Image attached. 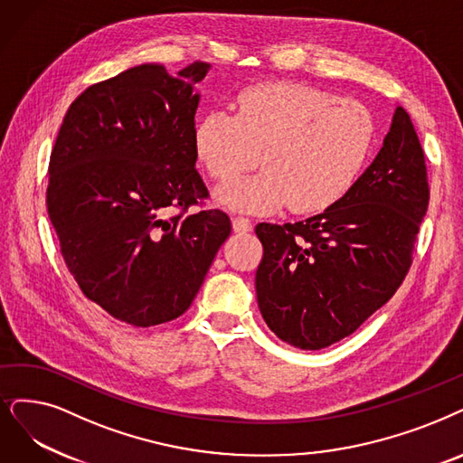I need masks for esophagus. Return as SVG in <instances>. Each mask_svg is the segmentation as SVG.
Returning a JSON list of instances; mask_svg holds the SVG:
<instances>
[{
  "mask_svg": "<svg viewBox=\"0 0 463 463\" xmlns=\"http://www.w3.org/2000/svg\"><path fill=\"white\" fill-rule=\"evenodd\" d=\"M232 226H233V232L235 233H249L252 232V222L245 216H235L232 220Z\"/></svg>",
  "mask_w": 463,
  "mask_h": 463,
  "instance_id": "esophagus-1",
  "label": "esophagus"
}]
</instances>
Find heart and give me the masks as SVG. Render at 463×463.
<instances>
[{
  "mask_svg": "<svg viewBox=\"0 0 463 463\" xmlns=\"http://www.w3.org/2000/svg\"><path fill=\"white\" fill-rule=\"evenodd\" d=\"M195 152L214 180L260 163L264 171L228 182L216 199L233 211L266 214L287 205L319 213L355 186L376 144V119L355 100L292 83L239 92L235 116L213 109L195 127Z\"/></svg>",
  "mask_w": 463,
  "mask_h": 463,
  "instance_id": "b5f03b06",
  "label": "heart"
}]
</instances>
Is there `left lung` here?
Returning a JSON list of instances; mask_svg holds the SVG:
<instances>
[{"label":"left lung","mask_w":463,"mask_h":463,"mask_svg":"<svg viewBox=\"0 0 463 463\" xmlns=\"http://www.w3.org/2000/svg\"><path fill=\"white\" fill-rule=\"evenodd\" d=\"M428 205L421 144L397 106L376 159L338 203L296 224L256 226V298L275 336L313 351L354 335L404 281Z\"/></svg>","instance_id":"left-lung-1"}]
</instances>
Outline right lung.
Listing matches in <instances>:
<instances>
[{"label":"right lung","mask_w":463,"mask_h":463,"mask_svg":"<svg viewBox=\"0 0 463 463\" xmlns=\"http://www.w3.org/2000/svg\"><path fill=\"white\" fill-rule=\"evenodd\" d=\"M207 70L194 62L173 78L142 64L90 85L52 146L47 213L66 268L127 325L180 317L232 233L195 169L194 85Z\"/></svg>","instance_id":"obj_1"}]
</instances>
